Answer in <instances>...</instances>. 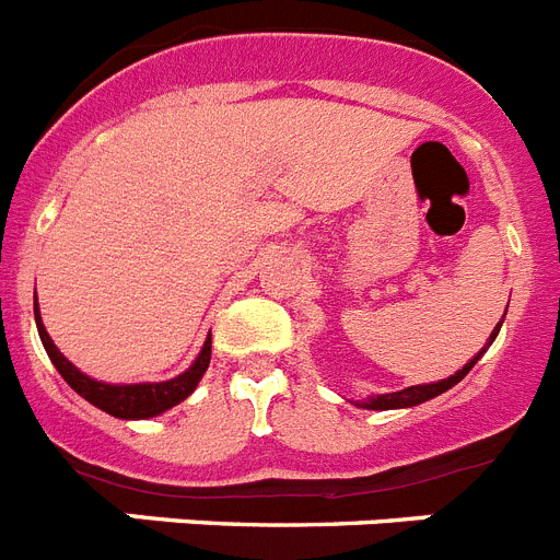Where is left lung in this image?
<instances>
[{"label": "left lung", "instance_id": "left-lung-1", "mask_svg": "<svg viewBox=\"0 0 560 560\" xmlns=\"http://www.w3.org/2000/svg\"><path fill=\"white\" fill-rule=\"evenodd\" d=\"M504 314H508V308H504ZM499 328H502V323H499ZM499 328H493L491 334V341L497 339ZM488 341V345H491ZM485 350H479V355H482ZM479 355H474L468 364H465L463 370H457V373L452 375V378H443L438 381V384H418V387H407V389H400V393H389V395H375V398L364 400V404H359V407L364 409H404V407H418V404H423V400L434 398V395L440 393H446V389H452L454 384H459V381L465 378V375L471 373V368L479 361Z\"/></svg>", "mask_w": 560, "mask_h": 560}]
</instances>
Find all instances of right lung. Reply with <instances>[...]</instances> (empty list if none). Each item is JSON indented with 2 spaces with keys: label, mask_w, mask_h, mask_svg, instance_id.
<instances>
[{
  "label": "right lung",
  "mask_w": 560,
  "mask_h": 560,
  "mask_svg": "<svg viewBox=\"0 0 560 560\" xmlns=\"http://www.w3.org/2000/svg\"><path fill=\"white\" fill-rule=\"evenodd\" d=\"M36 308V325H38V336L44 341V350H47L49 361L56 364L58 373L63 375L69 387L75 389L78 395L89 400V404H95L97 409L103 412L114 415V418L122 420H142V418H153V415L165 412V409L176 407L187 395L196 389V384L201 381L205 370L210 368V345L212 341L207 339L205 348H201L199 359L192 361V368L185 370L182 375L171 381H160V384H101V381L89 378L83 375L81 370L72 364V361L63 359L61 350L52 345L49 334L44 330L42 316H38V303H33Z\"/></svg>",
  "instance_id": "1"
}]
</instances>
